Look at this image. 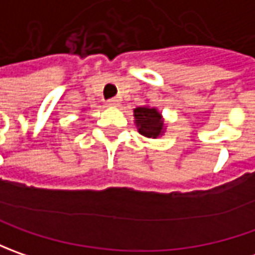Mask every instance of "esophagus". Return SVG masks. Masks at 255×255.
Instances as JSON below:
<instances>
[{
    "label": "esophagus",
    "instance_id": "esophagus-1",
    "mask_svg": "<svg viewBox=\"0 0 255 255\" xmlns=\"http://www.w3.org/2000/svg\"><path fill=\"white\" fill-rule=\"evenodd\" d=\"M119 103H121V101H119L118 98H113V99H109V101L106 102V105H108V106H119Z\"/></svg>",
    "mask_w": 255,
    "mask_h": 255
}]
</instances>
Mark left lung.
<instances>
[{"mask_svg": "<svg viewBox=\"0 0 255 255\" xmlns=\"http://www.w3.org/2000/svg\"><path fill=\"white\" fill-rule=\"evenodd\" d=\"M134 119L139 133L146 137H159L163 133V119L162 115L157 112L154 108L142 106L136 108L134 111Z\"/></svg>", "mask_w": 255, "mask_h": 255, "instance_id": "left-lung-1", "label": "left lung"}]
</instances>
